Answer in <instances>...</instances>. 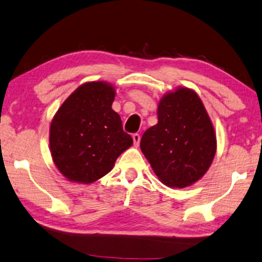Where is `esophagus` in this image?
Here are the masks:
<instances>
[{
  "label": "esophagus",
  "instance_id": "34e87169",
  "mask_svg": "<svg viewBox=\"0 0 262 262\" xmlns=\"http://www.w3.org/2000/svg\"><path fill=\"white\" fill-rule=\"evenodd\" d=\"M132 139H134L135 146H139V143H140V136H139L138 134L132 135Z\"/></svg>",
  "mask_w": 262,
  "mask_h": 262
}]
</instances>
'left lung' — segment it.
I'll return each instance as SVG.
<instances>
[{"instance_id":"1","label":"left lung","mask_w":262,"mask_h":262,"mask_svg":"<svg viewBox=\"0 0 262 262\" xmlns=\"http://www.w3.org/2000/svg\"><path fill=\"white\" fill-rule=\"evenodd\" d=\"M140 149L169 187L190 186L203 177L216 153V135L193 90L177 87L158 105V124L141 137Z\"/></svg>"}]
</instances>
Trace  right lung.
<instances>
[{
  "label": "right lung",
  "instance_id": "right-lung-1",
  "mask_svg": "<svg viewBox=\"0 0 262 262\" xmlns=\"http://www.w3.org/2000/svg\"><path fill=\"white\" fill-rule=\"evenodd\" d=\"M115 87L107 81L80 85L55 114L49 145L58 171L70 182L91 184L112 170L134 144L112 109Z\"/></svg>",
  "mask_w": 262,
  "mask_h": 262
}]
</instances>
